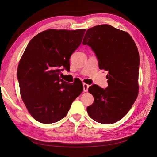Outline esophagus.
<instances>
[{"label": "esophagus", "mask_w": 157, "mask_h": 157, "mask_svg": "<svg viewBox=\"0 0 157 157\" xmlns=\"http://www.w3.org/2000/svg\"><path fill=\"white\" fill-rule=\"evenodd\" d=\"M83 91L84 92H87L88 88H89L90 86L88 85V84H86V83H83Z\"/></svg>", "instance_id": "1"}]
</instances>
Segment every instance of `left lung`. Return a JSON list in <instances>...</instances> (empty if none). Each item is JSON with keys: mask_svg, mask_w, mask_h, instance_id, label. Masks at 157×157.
I'll list each match as a JSON object with an SVG mask.
<instances>
[{"mask_svg": "<svg viewBox=\"0 0 157 157\" xmlns=\"http://www.w3.org/2000/svg\"><path fill=\"white\" fill-rule=\"evenodd\" d=\"M82 43L94 52L99 69L109 74L105 89L95 84L89 87L94 101L87 107V111L98 123H114L128 113L137 98L140 63L138 49L127 33L109 25L88 29Z\"/></svg>", "mask_w": 157, "mask_h": 157, "instance_id": "obj_1", "label": "left lung"}]
</instances>
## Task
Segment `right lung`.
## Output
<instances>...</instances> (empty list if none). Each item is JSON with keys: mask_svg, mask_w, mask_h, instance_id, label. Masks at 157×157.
<instances>
[{"mask_svg": "<svg viewBox=\"0 0 157 157\" xmlns=\"http://www.w3.org/2000/svg\"><path fill=\"white\" fill-rule=\"evenodd\" d=\"M86 30L50 29L32 39L19 62L17 78L22 101L33 117L44 124L66 117L83 84L68 83L59 76L81 44Z\"/></svg>", "mask_w": 157, "mask_h": 157, "instance_id": "1", "label": "right lung"}]
</instances>
